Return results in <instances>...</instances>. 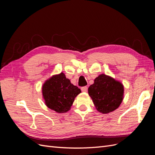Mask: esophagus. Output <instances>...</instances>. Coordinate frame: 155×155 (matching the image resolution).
I'll use <instances>...</instances> for the list:
<instances>
[{"label": "esophagus", "mask_w": 155, "mask_h": 155, "mask_svg": "<svg viewBox=\"0 0 155 155\" xmlns=\"http://www.w3.org/2000/svg\"><path fill=\"white\" fill-rule=\"evenodd\" d=\"M81 91L82 92H87V91H88V88H87V87H81Z\"/></svg>", "instance_id": "34e87169"}]
</instances>
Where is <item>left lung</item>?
<instances>
[{
	"label": "left lung",
	"mask_w": 155,
	"mask_h": 155,
	"mask_svg": "<svg viewBox=\"0 0 155 155\" xmlns=\"http://www.w3.org/2000/svg\"><path fill=\"white\" fill-rule=\"evenodd\" d=\"M124 92L122 84L105 74L97 77L88 89L96 109L104 114L114 111L120 105Z\"/></svg>",
	"instance_id": "8db88e82"
}]
</instances>
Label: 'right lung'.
Wrapping results in <instances>:
<instances>
[{
	"instance_id": "1",
	"label": "right lung",
	"mask_w": 155,
	"mask_h": 155,
	"mask_svg": "<svg viewBox=\"0 0 155 155\" xmlns=\"http://www.w3.org/2000/svg\"><path fill=\"white\" fill-rule=\"evenodd\" d=\"M42 92L46 106L59 113H63L70 109L75 97L81 93V90L70 83L61 72L46 81Z\"/></svg>"
}]
</instances>
